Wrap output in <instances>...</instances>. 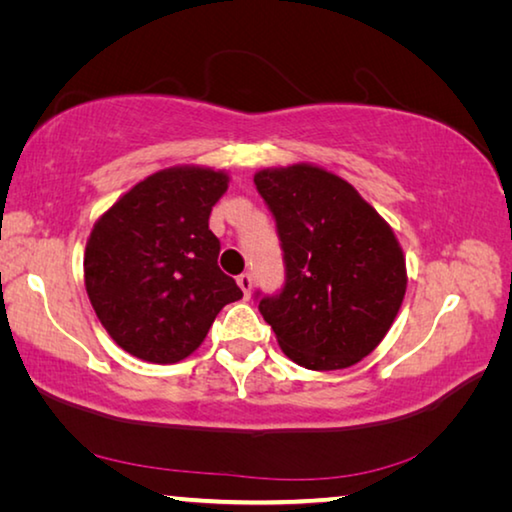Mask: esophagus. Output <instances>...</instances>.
<instances>
[{
    "label": "esophagus",
    "instance_id": "esophagus-1",
    "mask_svg": "<svg viewBox=\"0 0 512 512\" xmlns=\"http://www.w3.org/2000/svg\"><path fill=\"white\" fill-rule=\"evenodd\" d=\"M237 284H239V289L244 291V296L248 298L250 296V289H253V277H250V273H241L237 277Z\"/></svg>",
    "mask_w": 512,
    "mask_h": 512
}]
</instances>
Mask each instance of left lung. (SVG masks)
Listing matches in <instances>:
<instances>
[{"mask_svg": "<svg viewBox=\"0 0 512 512\" xmlns=\"http://www.w3.org/2000/svg\"><path fill=\"white\" fill-rule=\"evenodd\" d=\"M284 259V287L255 293L282 352L309 370H341L377 348L406 293L402 248L357 189L311 164L255 173Z\"/></svg>", "mask_w": 512, "mask_h": 512, "instance_id": "obj_1", "label": "left lung"}]
</instances>
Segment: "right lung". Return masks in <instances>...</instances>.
<instances>
[{
	"label": "right lung",
	"mask_w": 512,
	"mask_h": 512,
	"mask_svg": "<svg viewBox=\"0 0 512 512\" xmlns=\"http://www.w3.org/2000/svg\"><path fill=\"white\" fill-rule=\"evenodd\" d=\"M228 189L223 171L171 167L126 192L94 223L85 289L119 348L151 363L192 354L214 318L244 293L219 259L210 212Z\"/></svg>",
	"instance_id": "1"
}]
</instances>
